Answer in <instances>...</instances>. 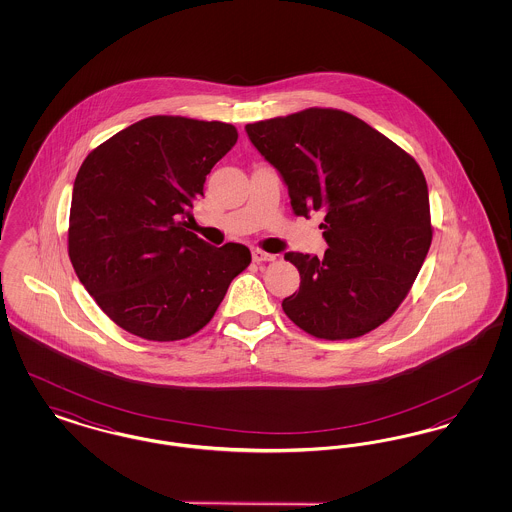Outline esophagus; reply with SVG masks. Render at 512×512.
Masks as SVG:
<instances>
[{
  "label": "esophagus",
  "mask_w": 512,
  "mask_h": 512,
  "mask_svg": "<svg viewBox=\"0 0 512 512\" xmlns=\"http://www.w3.org/2000/svg\"><path fill=\"white\" fill-rule=\"evenodd\" d=\"M251 257H253V261H255V263H265V261H274V255H270V253H265V251H261V249H253V251H251Z\"/></svg>",
  "instance_id": "34e87169"
}]
</instances>
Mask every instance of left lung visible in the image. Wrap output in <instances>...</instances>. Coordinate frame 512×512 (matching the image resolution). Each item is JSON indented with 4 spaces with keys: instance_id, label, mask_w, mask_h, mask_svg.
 <instances>
[{
    "instance_id": "obj_1",
    "label": "left lung",
    "mask_w": 512,
    "mask_h": 512,
    "mask_svg": "<svg viewBox=\"0 0 512 512\" xmlns=\"http://www.w3.org/2000/svg\"><path fill=\"white\" fill-rule=\"evenodd\" d=\"M280 172L297 217L320 211L324 257L284 255L299 290L284 313L307 334L351 340L397 311L432 244L426 178L413 157L365 121L311 107L245 126Z\"/></svg>"
}]
</instances>
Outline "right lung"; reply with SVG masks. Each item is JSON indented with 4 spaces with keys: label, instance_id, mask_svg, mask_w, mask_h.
Listing matches in <instances>:
<instances>
[{
    "label": "right lung",
    "instance_id": "add662e5",
    "mask_svg": "<svg viewBox=\"0 0 512 512\" xmlns=\"http://www.w3.org/2000/svg\"><path fill=\"white\" fill-rule=\"evenodd\" d=\"M238 142L219 121L147 117L96 147L76 174L69 219L74 272L101 311L149 341L199 332L251 263L186 230L207 174Z\"/></svg>",
    "mask_w": 512,
    "mask_h": 512
}]
</instances>
